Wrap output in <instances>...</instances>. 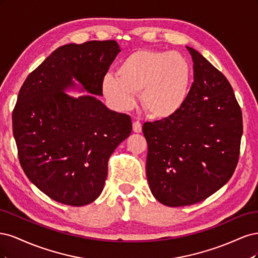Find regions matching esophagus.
Listing matches in <instances>:
<instances>
[{
    "label": "esophagus",
    "instance_id": "34e87169",
    "mask_svg": "<svg viewBox=\"0 0 258 258\" xmlns=\"http://www.w3.org/2000/svg\"><path fill=\"white\" fill-rule=\"evenodd\" d=\"M132 128H134V131L137 132V134H140L142 131V123L140 121H135L132 123Z\"/></svg>",
    "mask_w": 258,
    "mask_h": 258
}]
</instances>
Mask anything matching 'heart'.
<instances>
[{
  "label": "heart",
  "mask_w": 258,
  "mask_h": 258,
  "mask_svg": "<svg viewBox=\"0 0 258 258\" xmlns=\"http://www.w3.org/2000/svg\"><path fill=\"white\" fill-rule=\"evenodd\" d=\"M191 77L189 62L177 51L140 49L120 61L116 76L106 74L101 87L116 111L130 110L140 92V102L153 118L176 114L188 95Z\"/></svg>",
  "instance_id": "heart-1"
}]
</instances>
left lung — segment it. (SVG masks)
<instances>
[{
	"label": "left lung",
	"instance_id": "8db88e82",
	"mask_svg": "<svg viewBox=\"0 0 258 258\" xmlns=\"http://www.w3.org/2000/svg\"><path fill=\"white\" fill-rule=\"evenodd\" d=\"M194 83L176 114L143 124L146 176L153 196L168 207L207 199L229 181L237 167L242 113L227 79L186 46Z\"/></svg>",
	"mask_w": 258,
	"mask_h": 258
}]
</instances>
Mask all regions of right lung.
Masks as SVG:
<instances>
[{"label": "right lung", "instance_id": "add662e5", "mask_svg": "<svg viewBox=\"0 0 258 258\" xmlns=\"http://www.w3.org/2000/svg\"><path fill=\"white\" fill-rule=\"evenodd\" d=\"M120 51L115 41L67 44L46 58L21 86L13 134L22 170L60 204L82 207L102 192L107 161L132 130L130 116L107 108L103 77ZM87 95L65 92L78 89Z\"/></svg>", "mask_w": 258, "mask_h": 258}]
</instances>
